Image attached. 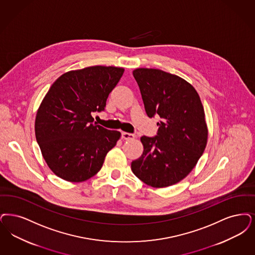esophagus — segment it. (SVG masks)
Here are the masks:
<instances>
[{
  "label": "esophagus",
  "mask_w": 255,
  "mask_h": 255,
  "mask_svg": "<svg viewBox=\"0 0 255 255\" xmlns=\"http://www.w3.org/2000/svg\"><path fill=\"white\" fill-rule=\"evenodd\" d=\"M122 137L123 139L129 140V139H133L135 137V135L133 133H130V132H122Z\"/></svg>",
  "instance_id": "obj_1"
}]
</instances>
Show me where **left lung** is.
<instances>
[{"label":"left lung","instance_id":"left-lung-1","mask_svg":"<svg viewBox=\"0 0 255 255\" xmlns=\"http://www.w3.org/2000/svg\"><path fill=\"white\" fill-rule=\"evenodd\" d=\"M132 75L149 118L158 115L154 137L143 135V153L131 168L144 183L164 188L181 181L198 162L208 141L203 105L194 86L184 79L153 68Z\"/></svg>","mask_w":255,"mask_h":255}]
</instances>
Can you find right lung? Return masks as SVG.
I'll list each match as a JSON object with an SVG mask.
<instances>
[{
	"mask_svg": "<svg viewBox=\"0 0 255 255\" xmlns=\"http://www.w3.org/2000/svg\"><path fill=\"white\" fill-rule=\"evenodd\" d=\"M124 68L96 65L62 74L36 114L35 134L53 173L69 182L88 180L102 169L122 133L94 124Z\"/></svg>",
	"mask_w": 255,
	"mask_h": 255,
	"instance_id": "1",
	"label": "right lung"
}]
</instances>
